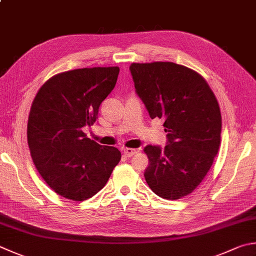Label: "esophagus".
<instances>
[{
    "instance_id": "esophagus-1",
    "label": "esophagus",
    "mask_w": 256,
    "mask_h": 256,
    "mask_svg": "<svg viewBox=\"0 0 256 256\" xmlns=\"http://www.w3.org/2000/svg\"><path fill=\"white\" fill-rule=\"evenodd\" d=\"M122 152H124L126 156L132 157V156L134 155V154L137 152V150H136V149H132V148H124V149H122Z\"/></svg>"
}]
</instances>
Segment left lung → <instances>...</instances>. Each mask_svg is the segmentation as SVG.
<instances>
[{"mask_svg": "<svg viewBox=\"0 0 256 256\" xmlns=\"http://www.w3.org/2000/svg\"><path fill=\"white\" fill-rule=\"evenodd\" d=\"M134 88L150 118H164L165 148L144 147V178L165 200H180L198 186L213 165L220 144V106L206 80L174 62L132 64Z\"/></svg>", "mask_w": 256, "mask_h": 256, "instance_id": "1", "label": "left lung"}]
</instances>
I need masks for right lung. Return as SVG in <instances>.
Returning a JSON list of instances; mask_svg holds the SVG:
<instances>
[{
	"label": "right lung",
	"mask_w": 256,
	"mask_h": 256,
	"mask_svg": "<svg viewBox=\"0 0 256 256\" xmlns=\"http://www.w3.org/2000/svg\"><path fill=\"white\" fill-rule=\"evenodd\" d=\"M118 66H96L53 76L38 91L28 114V144L38 174L58 195L91 198L107 184L122 152L82 132L98 118L114 88Z\"/></svg>",
	"instance_id": "1"
}]
</instances>
